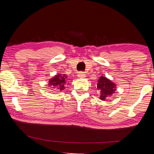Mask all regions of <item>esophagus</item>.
Instances as JSON below:
<instances>
[{
  "instance_id": "1",
  "label": "esophagus",
  "mask_w": 154,
  "mask_h": 154,
  "mask_svg": "<svg viewBox=\"0 0 154 154\" xmlns=\"http://www.w3.org/2000/svg\"><path fill=\"white\" fill-rule=\"evenodd\" d=\"M77 76L80 77V78H83V77H85V75L83 72H79V73H78Z\"/></svg>"
}]
</instances>
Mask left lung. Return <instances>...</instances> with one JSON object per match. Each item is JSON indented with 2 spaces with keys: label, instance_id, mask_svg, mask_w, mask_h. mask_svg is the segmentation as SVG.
I'll return each instance as SVG.
<instances>
[{
  "label": "left lung",
  "instance_id": "obj_1",
  "mask_svg": "<svg viewBox=\"0 0 154 154\" xmlns=\"http://www.w3.org/2000/svg\"><path fill=\"white\" fill-rule=\"evenodd\" d=\"M116 84L111 81L109 80L107 78L101 76L98 79L97 84V89L100 90V98L101 100H105L106 97L111 95L114 93Z\"/></svg>",
  "mask_w": 154,
  "mask_h": 154
}]
</instances>
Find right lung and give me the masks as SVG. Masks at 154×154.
I'll return each instance as SVG.
<instances>
[{
	"label": "right lung",
	"mask_w": 154,
	"mask_h": 154,
	"mask_svg": "<svg viewBox=\"0 0 154 154\" xmlns=\"http://www.w3.org/2000/svg\"><path fill=\"white\" fill-rule=\"evenodd\" d=\"M66 77L62 76V75H57L52 79L49 80V85L53 86L54 89L56 90H63L65 88V83H66Z\"/></svg>",
	"instance_id": "add662e5"
}]
</instances>
